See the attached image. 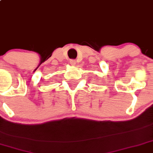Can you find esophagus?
Listing matches in <instances>:
<instances>
[{
    "instance_id": "esophagus-1",
    "label": "esophagus",
    "mask_w": 153,
    "mask_h": 153,
    "mask_svg": "<svg viewBox=\"0 0 153 153\" xmlns=\"http://www.w3.org/2000/svg\"><path fill=\"white\" fill-rule=\"evenodd\" d=\"M75 63H76V62H75V60H70V64L71 65H75Z\"/></svg>"
}]
</instances>
